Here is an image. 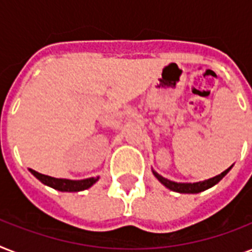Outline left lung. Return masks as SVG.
<instances>
[{
	"mask_svg": "<svg viewBox=\"0 0 252 252\" xmlns=\"http://www.w3.org/2000/svg\"><path fill=\"white\" fill-rule=\"evenodd\" d=\"M231 167L226 168L225 171L221 172L220 175L215 176V178H211V179L208 180H204V182H197V183H176V182H171V180L166 179L163 176H161L159 174H157L156 171H153V174L156 175L159 182H161L163 186H166L167 188H170L171 191H175V192H180V193H199L201 191H205L208 188L213 187L215 184H217L220 180L222 179L223 176L226 175L229 170Z\"/></svg>",
	"mask_w": 252,
	"mask_h": 252,
	"instance_id": "obj_1",
	"label": "left lung"
}]
</instances>
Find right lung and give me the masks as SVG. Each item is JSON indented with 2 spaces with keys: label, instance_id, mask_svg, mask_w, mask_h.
<instances>
[{
  "label": "right lung",
  "instance_id": "right-lung-1",
  "mask_svg": "<svg viewBox=\"0 0 252 252\" xmlns=\"http://www.w3.org/2000/svg\"><path fill=\"white\" fill-rule=\"evenodd\" d=\"M30 171L32 172L33 175L36 176L41 183L47 184V186H49V187L55 188V189H59V191H66V192L84 191V189H87L89 187H91V186L98 180V178H89V179H84V180L57 179V178H52V176L40 174V172L35 171V170H31V168H30Z\"/></svg>",
  "mask_w": 252,
  "mask_h": 252
}]
</instances>
